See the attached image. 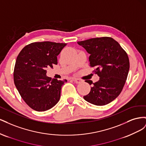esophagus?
<instances>
[{
    "label": "esophagus",
    "mask_w": 146,
    "mask_h": 146,
    "mask_svg": "<svg viewBox=\"0 0 146 146\" xmlns=\"http://www.w3.org/2000/svg\"><path fill=\"white\" fill-rule=\"evenodd\" d=\"M72 80L76 83H80L83 82V80H81V79H78V78H72Z\"/></svg>",
    "instance_id": "34e87169"
}]
</instances>
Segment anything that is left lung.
<instances>
[{
  "instance_id": "1",
  "label": "left lung",
  "mask_w": 146,
  "mask_h": 146,
  "mask_svg": "<svg viewBox=\"0 0 146 146\" xmlns=\"http://www.w3.org/2000/svg\"><path fill=\"white\" fill-rule=\"evenodd\" d=\"M77 43L90 54V66L95 68L94 73L100 77L93 83L90 93L83 96L84 99L99 106L111 102L120 94L129 74L130 62L127 53L110 37L91 38Z\"/></svg>"
}]
</instances>
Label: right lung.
Listing matches in <instances>:
<instances>
[{
    "instance_id": "right-lung-1",
    "label": "right lung",
    "mask_w": 146,
    "mask_h": 146,
    "mask_svg": "<svg viewBox=\"0 0 146 146\" xmlns=\"http://www.w3.org/2000/svg\"><path fill=\"white\" fill-rule=\"evenodd\" d=\"M66 44L33 42L24 47L17 57L15 85L25 102L35 111H46L60 100L61 87L67 80L47 77L46 69L57 64V56Z\"/></svg>"
}]
</instances>
